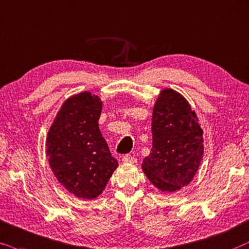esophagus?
I'll list each match as a JSON object with an SVG mask.
<instances>
[{"label": "esophagus", "mask_w": 249, "mask_h": 249, "mask_svg": "<svg viewBox=\"0 0 249 249\" xmlns=\"http://www.w3.org/2000/svg\"><path fill=\"white\" fill-rule=\"evenodd\" d=\"M122 160L124 161V163H130V164L137 163V158H134L133 156H131V155H125L124 157H123Z\"/></svg>", "instance_id": "esophagus-1"}]
</instances>
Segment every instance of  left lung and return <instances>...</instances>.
<instances>
[{"label": "left lung", "instance_id": "left-lung-1", "mask_svg": "<svg viewBox=\"0 0 249 249\" xmlns=\"http://www.w3.org/2000/svg\"><path fill=\"white\" fill-rule=\"evenodd\" d=\"M152 148L142 170L158 190L174 192L194 180L204 155L196 112L183 95L164 89L154 105Z\"/></svg>", "mask_w": 249, "mask_h": 249}]
</instances>
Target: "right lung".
I'll return each instance as SVG.
<instances>
[{
	"mask_svg": "<svg viewBox=\"0 0 249 249\" xmlns=\"http://www.w3.org/2000/svg\"><path fill=\"white\" fill-rule=\"evenodd\" d=\"M101 99L91 92L62 104L46 137V155L57 180L77 198L95 199L105 190L117 160L99 128Z\"/></svg>",
	"mask_w": 249,
	"mask_h": 249,
	"instance_id": "obj_1",
	"label": "right lung"
}]
</instances>
